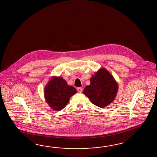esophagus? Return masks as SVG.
Segmentation results:
<instances>
[{
  "instance_id": "1",
  "label": "esophagus",
  "mask_w": 157,
  "mask_h": 157,
  "mask_svg": "<svg viewBox=\"0 0 157 157\" xmlns=\"http://www.w3.org/2000/svg\"><path fill=\"white\" fill-rule=\"evenodd\" d=\"M77 91L80 93H81L82 91V89L81 88H77Z\"/></svg>"
}]
</instances>
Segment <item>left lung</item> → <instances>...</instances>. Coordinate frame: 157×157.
Returning <instances> with one entry per match:
<instances>
[{
    "label": "left lung",
    "instance_id": "1",
    "mask_svg": "<svg viewBox=\"0 0 157 157\" xmlns=\"http://www.w3.org/2000/svg\"><path fill=\"white\" fill-rule=\"evenodd\" d=\"M118 88L113 76L106 68H101L92 75L90 84L86 86L83 93L95 106L104 108L114 101Z\"/></svg>",
    "mask_w": 157,
    "mask_h": 157
}]
</instances>
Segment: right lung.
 <instances>
[{
	"label": "right lung",
	"instance_id": "add662e5",
	"mask_svg": "<svg viewBox=\"0 0 157 157\" xmlns=\"http://www.w3.org/2000/svg\"><path fill=\"white\" fill-rule=\"evenodd\" d=\"M76 93V89L68 85L62 77H52L44 89L46 101L55 111L63 109L70 98Z\"/></svg>",
	"mask_w": 157,
	"mask_h": 157
}]
</instances>
